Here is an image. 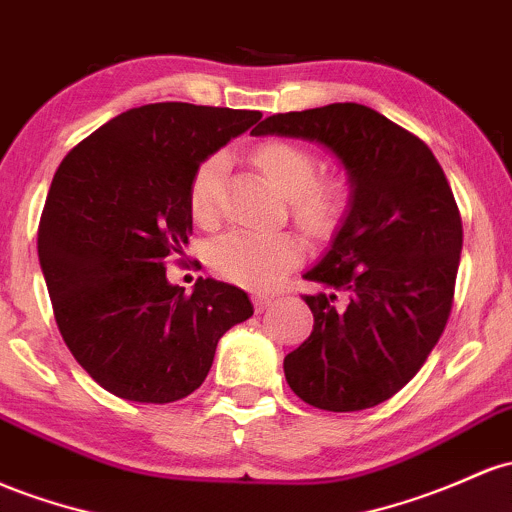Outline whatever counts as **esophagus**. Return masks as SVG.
Segmentation results:
<instances>
[{
    "label": "esophagus",
    "instance_id": "esophagus-1",
    "mask_svg": "<svg viewBox=\"0 0 512 512\" xmlns=\"http://www.w3.org/2000/svg\"><path fill=\"white\" fill-rule=\"evenodd\" d=\"M252 303H255V311L262 313V311H267L269 306H272L274 299H272V296H267V294H255V296H252Z\"/></svg>",
    "mask_w": 512,
    "mask_h": 512
}]
</instances>
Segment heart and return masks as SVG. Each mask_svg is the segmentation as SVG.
<instances>
[{"label": "heart", "instance_id": "b5f03b06", "mask_svg": "<svg viewBox=\"0 0 512 512\" xmlns=\"http://www.w3.org/2000/svg\"><path fill=\"white\" fill-rule=\"evenodd\" d=\"M269 182L289 196L291 213L308 233H328L345 209L347 184L338 174L318 177V157L301 145L269 140L252 153ZM226 155L201 160L189 184V211L199 226H216L223 206ZM303 240L289 230H233L211 247L213 272L245 289H269L286 269L299 265Z\"/></svg>", "mask_w": 512, "mask_h": 512}]
</instances>
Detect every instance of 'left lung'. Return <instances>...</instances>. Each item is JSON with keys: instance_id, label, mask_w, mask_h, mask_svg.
Wrapping results in <instances>:
<instances>
[{"instance_id": "left-lung-1", "label": "left lung", "mask_w": 512, "mask_h": 512, "mask_svg": "<svg viewBox=\"0 0 512 512\" xmlns=\"http://www.w3.org/2000/svg\"><path fill=\"white\" fill-rule=\"evenodd\" d=\"M255 136L323 145L347 170L350 211L303 279L313 330L284 357L291 391L320 411L384 403L418 374L454 301L462 216L432 150L362 104L274 114Z\"/></svg>"}]
</instances>
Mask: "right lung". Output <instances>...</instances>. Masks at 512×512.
<instances>
[{
	"label": "right lung",
	"mask_w": 512,
	"mask_h": 512,
	"mask_svg": "<svg viewBox=\"0 0 512 512\" xmlns=\"http://www.w3.org/2000/svg\"><path fill=\"white\" fill-rule=\"evenodd\" d=\"M260 111L162 101L128 109L65 155L38 226V260L72 357L114 396L172 403L199 389L218 340L252 316L238 286L167 282L192 233L201 160Z\"/></svg>",
	"instance_id": "1"
}]
</instances>
